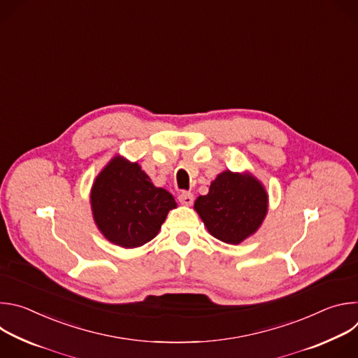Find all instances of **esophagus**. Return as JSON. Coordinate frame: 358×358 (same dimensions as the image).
<instances>
[{"mask_svg":"<svg viewBox=\"0 0 358 358\" xmlns=\"http://www.w3.org/2000/svg\"><path fill=\"white\" fill-rule=\"evenodd\" d=\"M178 201L182 203V206H191L192 201H194V195L188 191H182L180 195H178Z\"/></svg>","mask_w":358,"mask_h":358,"instance_id":"obj_1","label":"esophagus"}]
</instances>
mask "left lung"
<instances>
[{"label":"left lung","mask_w":358,"mask_h":358,"mask_svg":"<svg viewBox=\"0 0 358 358\" xmlns=\"http://www.w3.org/2000/svg\"><path fill=\"white\" fill-rule=\"evenodd\" d=\"M194 210L214 238L238 245L262 225L268 192L252 174L227 170L211 182L207 195L196 198Z\"/></svg>","instance_id":"left-lung-1"}]
</instances>
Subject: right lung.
<instances>
[{"label": "right lung", "instance_id": "right-lung-1", "mask_svg": "<svg viewBox=\"0 0 358 358\" xmlns=\"http://www.w3.org/2000/svg\"><path fill=\"white\" fill-rule=\"evenodd\" d=\"M94 224L112 243L131 249L155 238L174 196L155 187L137 163L116 156L96 177L90 191Z\"/></svg>", "mask_w": 358, "mask_h": 358}]
</instances>
